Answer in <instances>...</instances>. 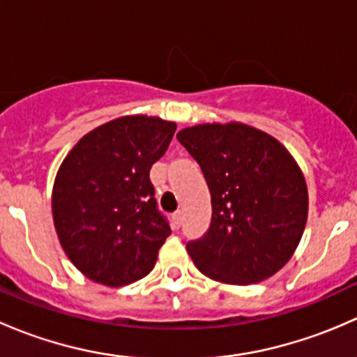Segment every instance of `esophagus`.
I'll return each mask as SVG.
<instances>
[{
    "instance_id": "obj_1",
    "label": "esophagus",
    "mask_w": 357,
    "mask_h": 357,
    "mask_svg": "<svg viewBox=\"0 0 357 357\" xmlns=\"http://www.w3.org/2000/svg\"><path fill=\"white\" fill-rule=\"evenodd\" d=\"M181 225H183V212L178 211V212H174V214H172V226L178 229Z\"/></svg>"
}]
</instances>
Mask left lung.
<instances>
[{
	"label": "left lung",
	"mask_w": 357,
	"mask_h": 357,
	"mask_svg": "<svg viewBox=\"0 0 357 357\" xmlns=\"http://www.w3.org/2000/svg\"><path fill=\"white\" fill-rule=\"evenodd\" d=\"M178 142L199 162L212 202L211 228L186 245L197 269L226 285L278 273L307 222V185L276 138L243 122L185 128Z\"/></svg>",
	"instance_id": "1"
}]
</instances>
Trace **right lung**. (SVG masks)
<instances>
[{
    "label": "right lung",
    "mask_w": 357,
    "mask_h": 357,
    "mask_svg": "<svg viewBox=\"0 0 357 357\" xmlns=\"http://www.w3.org/2000/svg\"><path fill=\"white\" fill-rule=\"evenodd\" d=\"M176 128L152 115H124L82 136L63 158L53 183V222L86 278L121 287L155 266L171 228L157 211L150 169Z\"/></svg>",
    "instance_id": "obj_1"
}]
</instances>
